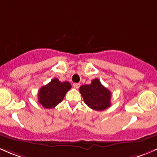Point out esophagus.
I'll return each instance as SVG.
<instances>
[{"mask_svg":"<svg viewBox=\"0 0 157 157\" xmlns=\"http://www.w3.org/2000/svg\"><path fill=\"white\" fill-rule=\"evenodd\" d=\"M72 85H73L74 88H75V89H78L79 87H80L81 85L79 83H74Z\"/></svg>","mask_w":157,"mask_h":157,"instance_id":"obj_1","label":"esophagus"}]
</instances>
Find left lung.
I'll list each match as a JSON object with an SVG mask.
<instances>
[{
  "label": "left lung",
  "mask_w": 157,
  "mask_h": 157,
  "mask_svg": "<svg viewBox=\"0 0 157 157\" xmlns=\"http://www.w3.org/2000/svg\"><path fill=\"white\" fill-rule=\"evenodd\" d=\"M79 91L85 103L94 110L102 111L110 106L111 92L103 86L99 79H94L90 85H82Z\"/></svg>",
  "instance_id": "1"
}]
</instances>
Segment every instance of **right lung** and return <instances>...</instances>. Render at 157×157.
Instances as JSON below:
<instances>
[{"label":"right lung","instance_id":"obj_1","mask_svg":"<svg viewBox=\"0 0 157 157\" xmlns=\"http://www.w3.org/2000/svg\"><path fill=\"white\" fill-rule=\"evenodd\" d=\"M71 89V84L68 82H59L54 78L51 82L41 87L38 90V103L44 108L51 109L59 104L63 100L66 94Z\"/></svg>","mask_w":157,"mask_h":157}]
</instances>
